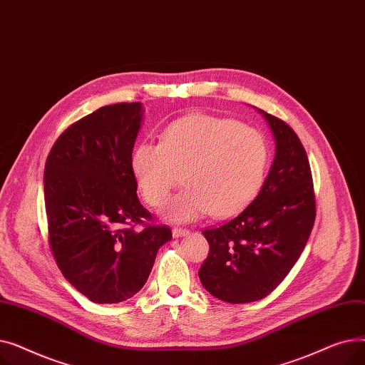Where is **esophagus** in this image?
Returning <instances> with one entry per match:
<instances>
[{
  "label": "esophagus",
  "mask_w": 365,
  "mask_h": 365,
  "mask_svg": "<svg viewBox=\"0 0 365 365\" xmlns=\"http://www.w3.org/2000/svg\"><path fill=\"white\" fill-rule=\"evenodd\" d=\"M189 231L183 227H173V237L175 238H182V237H187Z\"/></svg>",
  "instance_id": "esophagus-1"
}]
</instances>
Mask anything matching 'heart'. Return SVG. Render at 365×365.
<instances>
[{"instance_id":"heart-1","label":"heart","mask_w":365,"mask_h":365,"mask_svg":"<svg viewBox=\"0 0 365 365\" xmlns=\"http://www.w3.org/2000/svg\"><path fill=\"white\" fill-rule=\"evenodd\" d=\"M269 148L262 134L235 120L190 113L168 124L161 143L134 146L130 168L145 201L161 205L180 183L187 186L163 210L167 220L187 223L212 212L231 217L250 204L264 180Z\"/></svg>"}]
</instances>
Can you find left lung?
<instances>
[{"mask_svg": "<svg viewBox=\"0 0 365 365\" xmlns=\"http://www.w3.org/2000/svg\"><path fill=\"white\" fill-rule=\"evenodd\" d=\"M275 139V158L255 201L235 219L202 231L204 289L227 303L266 297L289 275L309 240L315 195L306 150L293 128L259 109Z\"/></svg>", "mask_w": 365, "mask_h": 365, "instance_id": "left-lung-1", "label": "left lung"}]
</instances>
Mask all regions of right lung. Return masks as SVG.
<instances>
[{
  "instance_id": "1",
  "label": "right lung",
  "mask_w": 365,
  "mask_h": 365,
  "mask_svg": "<svg viewBox=\"0 0 365 365\" xmlns=\"http://www.w3.org/2000/svg\"><path fill=\"white\" fill-rule=\"evenodd\" d=\"M140 102L103 106L65 130L44 170L48 242L63 277L94 303H120L145 285L173 235L146 225L130 157ZM133 224H145L136 232Z\"/></svg>"
}]
</instances>
